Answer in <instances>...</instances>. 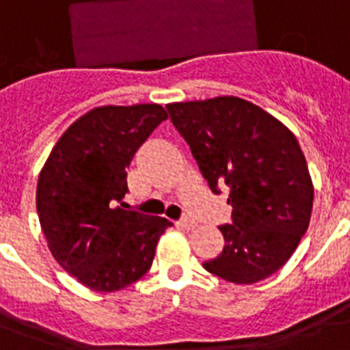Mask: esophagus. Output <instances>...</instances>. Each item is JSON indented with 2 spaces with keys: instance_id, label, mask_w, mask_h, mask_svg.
<instances>
[{
  "instance_id": "esophagus-1",
  "label": "esophagus",
  "mask_w": 350,
  "mask_h": 350,
  "mask_svg": "<svg viewBox=\"0 0 350 350\" xmlns=\"http://www.w3.org/2000/svg\"><path fill=\"white\" fill-rule=\"evenodd\" d=\"M178 225H180L181 229H185V230H192L194 229V227H196V221H194V219H191V218H181L180 221H178Z\"/></svg>"
}]
</instances>
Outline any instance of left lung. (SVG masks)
<instances>
[{
  "instance_id": "obj_1",
  "label": "left lung",
  "mask_w": 350,
  "mask_h": 350,
  "mask_svg": "<svg viewBox=\"0 0 350 350\" xmlns=\"http://www.w3.org/2000/svg\"><path fill=\"white\" fill-rule=\"evenodd\" d=\"M172 125L189 143L214 194L229 187L232 221L221 225V254L211 274L249 285L280 271L307 232L314 187L293 132L241 98L169 103Z\"/></svg>"
}]
</instances>
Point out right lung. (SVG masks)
Returning <instances> with one entry per match:
<instances>
[{
	"instance_id": "obj_1",
	"label": "right lung",
	"mask_w": 350,
	"mask_h": 350,
	"mask_svg": "<svg viewBox=\"0 0 350 350\" xmlns=\"http://www.w3.org/2000/svg\"><path fill=\"white\" fill-rule=\"evenodd\" d=\"M167 118L156 103L92 109L63 132L41 169V229L57 263L85 287L114 293L137 282L172 225L123 203L126 167Z\"/></svg>"
}]
</instances>
